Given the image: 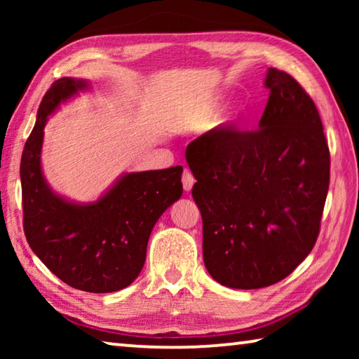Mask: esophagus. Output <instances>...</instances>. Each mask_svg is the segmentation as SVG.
Here are the masks:
<instances>
[{"label":"esophagus","instance_id":"esophagus-1","mask_svg":"<svg viewBox=\"0 0 359 359\" xmlns=\"http://www.w3.org/2000/svg\"><path fill=\"white\" fill-rule=\"evenodd\" d=\"M182 184H184L185 191H191V188L194 185V177H193V174L188 171V169H185L184 174H182Z\"/></svg>","mask_w":359,"mask_h":359}]
</instances>
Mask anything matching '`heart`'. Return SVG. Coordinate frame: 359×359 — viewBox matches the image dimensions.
Masks as SVG:
<instances>
[{"mask_svg":"<svg viewBox=\"0 0 359 359\" xmlns=\"http://www.w3.org/2000/svg\"><path fill=\"white\" fill-rule=\"evenodd\" d=\"M222 107L223 100L220 96H210V98L201 100L185 114L184 123L187 128H204V126L214 123L222 112ZM242 117H244V111L239 106L231 107L220 118V125L223 128H234L236 125L241 123Z\"/></svg>","mask_w":359,"mask_h":359,"instance_id":"b5f03b06","label":"heart"}]
</instances>
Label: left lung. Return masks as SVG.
<instances>
[{
    "label": "left lung",
    "instance_id": "left-lung-1",
    "mask_svg": "<svg viewBox=\"0 0 359 359\" xmlns=\"http://www.w3.org/2000/svg\"><path fill=\"white\" fill-rule=\"evenodd\" d=\"M258 131L220 130L191 142L187 163L214 280L255 290L283 280L315 245L330 187V149L317 106L269 68Z\"/></svg>",
    "mask_w": 359,
    "mask_h": 359
}]
</instances>
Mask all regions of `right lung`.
<instances>
[{
  "label": "right lung",
  "instance_id": "obj_1",
  "mask_svg": "<svg viewBox=\"0 0 359 359\" xmlns=\"http://www.w3.org/2000/svg\"><path fill=\"white\" fill-rule=\"evenodd\" d=\"M92 83L62 77L42 98L22 154L23 229L32 250L60 280L88 293L123 290L141 274L151 229L182 196V166L123 172L98 199L57 193L42 171L47 120Z\"/></svg>",
  "mask_w": 359,
  "mask_h": 359
}]
</instances>
